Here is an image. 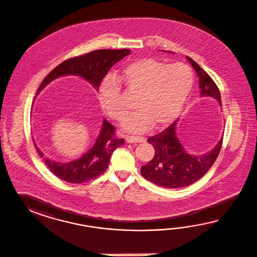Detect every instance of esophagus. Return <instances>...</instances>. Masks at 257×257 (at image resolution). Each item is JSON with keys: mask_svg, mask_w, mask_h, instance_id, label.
Instances as JSON below:
<instances>
[{"mask_svg": "<svg viewBox=\"0 0 257 257\" xmlns=\"http://www.w3.org/2000/svg\"><path fill=\"white\" fill-rule=\"evenodd\" d=\"M125 141L127 143H140L144 142L145 139L143 137H135V136H127L125 138Z\"/></svg>", "mask_w": 257, "mask_h": 257, "instance_id": "1", "label": "esophagus"}]
</instances>
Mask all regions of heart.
I'll return each instance as SVG.
<instances>
[{"label":"heart","mask_w":257,"mask_h":257,"mask_svg":"<svg viewBox=\"0 0 257 257\" xmlns=\"http://www.w3.org/2000/svg\"><path fill=\"white\" fill-rule=\"evenodd\" d=\"M117 84L137 97L140 112L126 120L125 129L144 131L170 123L178 115L194 85V73L184 63L161 62L141 58L126 65L116 75ZM116 82L105 79L98 98L101 107L109 117L121 122L130 111Z\"/></svg>","instance_id":"obj_1"}]
</instances>
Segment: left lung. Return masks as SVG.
Returning <instances> with one entry per match:
<instances>
[{
  "mask_svg": "<svg viewBox=\"0 0 257 257\" xmlns=\"http://www.w3.org/2000/svg\"><path fill=\"white\" fill-rule=\"evenodd\" d=\"M187 59L199 77L201 97L214 98L221 106L220 93L215 82L192 58L187 56ZM178 120L176 119L166 130L147 140L155 148V156L141 167L140 172L145 179L158 187L179 188L192 185L209 171L220 152L222 138L206 154L202 156L188 154L176 134Z\"/></svg>",
  "mask_w": 257,
  "mask_h": 257,
  "instance_id": "left-lung-1",
  "label": "left lung"
}]
</instances>
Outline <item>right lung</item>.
<instances>
[{"instance_id": "add662e5", "label": "right lung", "mask_w": 257, "mask_h": 257, "mask_svg": "<svg viewBox=\"0 0 257 257\" xmlns=\"http://www.w3.org/2000/svg\"><path fill=\"white\" fill-rule=\"evenodd\" d=\"M130 53L131 51L128 49H103L65 60L47 75L39 86L37 95L52 81L66 75L84 78L98 90L109 70L126 55H130ZM123 139L115 137V127L106 119L102 120L101 131L92 148L89 149L79 159L68 163L56 162L45 157L34 141L35 147L47 167L55 176L71 184H82L101 175L107 169L113 152L123 145Z\"/></svg>"}]
</instances>
